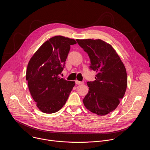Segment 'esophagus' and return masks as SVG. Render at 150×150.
<instances>
[{"label":"esophagus","mask_w":150,"mask_h":150,"mask_svg":"<svg viewBox=\"0 0 150 150\" xmlns=\"http://www.w3.org/2000/svg\"><path fill=\"white\" fill-rule=\"evenodd\" d=\"M75 82H76V84H77V85H81V84H83V82L79 81H78V80H76V81H75Z\"/></svg>","instance_id":"1"}]
</instances>
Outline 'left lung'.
<instances>
[{
    "label": "left lung",
    "mask_w": 150,
    "mask_h": 150,
    "mask_svg": "<svg viewBox=\"0 0 150 150\" xmlns=\"http://www.w3.org/2000/svg\"><path fill=\"white\" fill-rule=\"evenodd\" d=\"M78 45L90 59V68L97 72L93 82H87L88 94L83 103L88 110L104 116L115 110L127 87L126 68L119 56L109 43L101 39H77Z\"/></svg>",
    "instance_id": "obj_1"
}]
</instances>
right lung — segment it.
Instances as JSON below:
<instances>
[{
	"instance_id": "1",
	"label": "right lung",
	"mask_w": 150,
	"mask_h": 150,
	"mask_svg": "<svg viewBox=\"0 0 150 150\" xmlns=\"http://www.w3.org/2000/svg\"><path fill=\"white\" fill-rule=\"evenodd\" d=\"M73 38L61 35L45 41L31 57L26 80L30 93L38 109L45 113L58 112L65 104L75 81L59 76L64 68Z\"/></svg>"
}]
</instances>
